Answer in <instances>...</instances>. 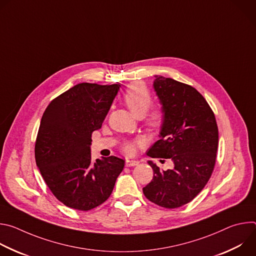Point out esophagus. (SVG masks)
Here are the masks:
<instances>
[{"instance_id":"esophagus-1","label":"esophagus","mask_w":256,"mask_h":256,"mask_svg":"<svg viewBox=\"0 0 256 256\" xmlns=\"http://www.w3.org/2000/svg\"><path fill=\"white\" fill-rule=\"evenodd\" d=\"M138 164V161H136V160H128V159L126 160V167L136 166Z\"/></svg>"}]
</instances>
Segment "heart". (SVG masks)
<instances>
[{
  "label": "heart",
  "instance_id": "b5f03b06",
  "mask_svg": "<svg viewBox=\"0 0 256 256\" xmlns=\"http://www.w3.org/2000/svg\"><path fill=\"white\" fill-rule=\"evenodd\" d=\"M122 101L136 118H144V124L151 130H158L162 126L164 116L159 109H153L147 114L152 104V96L148 88L142 83L130 85L124 93ZM136 142H126L124 146L126 154H132Z\"/></svg>",
  "mask_w": 256,
  "mask_h": 256
}]
</instances>
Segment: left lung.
Returning <instances> with one entry per match:
<instances>
[{"label": "left lung", "instance_id": "8db88e82", "mask_svg": "<svg viewBox=\"0 0 256 256\" xmlns=\"http://www.w3.org/2000/svg\"><path fill=\"white\" fill-rule=\"evenodd\" d=\"M155 91L164 122L160 140L148 150L152 158L170 159L173 169L161 170L152 161L154 175L142 188L150 202L175 208L192 202L206 186L214 168L218 144L214 112L192 86L156 76Z\"/></svg>", "mask_w": 256, "mask_h": 256}]
</instances>
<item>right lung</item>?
Segmentation results:
<instances>
[{
  "mask_svg": "<svg viewBox=\"0 0 256 256\" xmlns=\"http://www.w3.org/2000/svg\"><path fill=\"white\" fill-rule=\"evenodd\" d=\"M120 84L81 83L50 101L35 142L36 165L52 194L64 206L89 210L110 196L124 161L116 156L93 162L92 132L99 130Z\"/></svg>",
  "mask_w": 256,
  "mask_h": 256,
  "instance_id": "add662e5",
  "label": "right lung"
}]
</instances>
